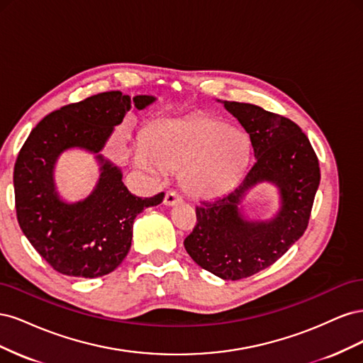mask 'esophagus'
<instances>
[{"instance_id":"1","label":"esophagus","mask_w":363,"mask_h":363,"mask_svg":"<svg viewBox=\"0 0 363 363\" xmlns=\"http://www.w3.org/2000/svg\"><path fill=\"white\" fill-rule=\"evenodd\" d=\"M180 201H182V196L177 192L168 191L167 194H164V199H163L164 206H174L175 203H180Z\"/></svg>"}]
</instances>
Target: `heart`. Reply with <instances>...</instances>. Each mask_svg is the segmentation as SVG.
<instances>
[{
    "label": "heart",
    "mask_w": 363,
    "mask_h": 363,
    "mask_svg": "<svg viewBox=\"0 0 363 363\" xmlns=\"http://www.w3.org/2000/svg\"><path fill=\"white\" fill-rule=\"evenodd\" d=\"M133 156L138 167L155 175L180 171L182 188L194 199H215L242 174L248 142L221 119L192 115L152 123Z\"/></svg>",
    "instance_id": "obj_1"
}]
</instances>
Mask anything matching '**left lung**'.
Masks as SVG:
<instances>
[{
    "instance_id": "8db88e82",
    "label": "left lung",
    "mask_w": 363,
    "mask_h": 363,
    "mask_svg": "<svg viewBox=\"0 0 363 363\" xmlns=\"http://www.w3.org/2000/svg\"><path fill=\"white\" fill-rule=\"evenodd\" d=\"M224 107L250 135L255 163L238 188L195 208L196 225L183 244L203 269L240 280L271 267L303 236L321 174L309 139L291 119L247 103ZM262 181L279 188L281 211L269 222H248L238 204Z\"/></svg>"
}]
</instances>
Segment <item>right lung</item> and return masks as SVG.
<instances>
[{
	"mask_svg": "<svg viewBox=\"0 0 363 363\" xmlns=\"http://www.w3.org/2000/svg\"><path fill=\"white\" fill-rule=\"evenodd\" d=\"M155 101L151 95H136L131 101L119 91L103 92L60 107L31 130L13 171L16 216L30 244L52 269L84 279L112 272L131 247L135 218L163 201V192L150 199L130 194L121 169L101 155V180L82 202H62L52 177L65 149L100 152L131 103L142 111Z\"/></svg>",
	"mask_w": 363,
	"mask_h": 363,
	"instance_id": "obj_1",
	"label": "right lung"
}]
</instances>
